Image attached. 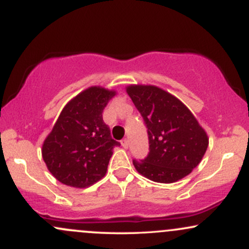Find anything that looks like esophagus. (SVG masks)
<instances>
[{
    "label": "esophagus",
    "instance_id": "obj_1",
    "mask_svg": "<svg viewBox=\"0 0 249 249\" xmlns=\"http://www.w3.org/2000/svg\"><path fill=\"white\" fill-rule=\"evenodd\" d=\"M121 144H122V146H123V147H124V148H127V147H128V141H127V139H126V138L122 139Z\"/></svg>",
    "mask_w": 249,
    "mask_h": 249
}]
</instances>
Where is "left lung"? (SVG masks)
Here are the masks:
<instances>
[{
    "label": "left lung",
    "mask_w": 249,
    "mask_h": 249,
    "mask_svg": "<svg viewBox=\"0 0 249 249\" xmlns=\"http://www.w3.org/2000/svg\"><path fill=\"white\" fill-rule=\"evenodd\" d=\"M127 95L147 128L150 152L133 159L136 170L156 182L171 184L192 172L201 161L208 137L184 103L154 85H128Z\"/></svg>",
    "instance_id": "8db88e82"
}]
</instances>
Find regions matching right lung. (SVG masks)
I'll return each mask as SVG.
<instances>
[{
  "mask_svg": "<svg viewBox=\"0 0 249 249\" xmlns=\"http://www.w3.org/2000/svg\"><path fill=\"white\" fill-rule=\"evenodd\" d=\"M116 91L91 87L65 105L42 146L48 170L62 184L85 188L105 176L115 146L103 110Z\"/></svg>",
  "mask_w": 249,
  "mask_h": 249,
  "instance_id": "add662e5",
  "label": "right lung"
}]
</instances>
